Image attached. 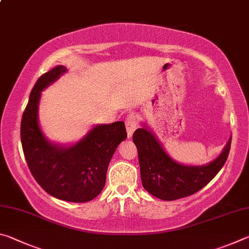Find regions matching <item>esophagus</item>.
Masks as SVG:
<instances>
[{
	"instance_id": "34e87169",
	"label": "esophagus",
	"mask_w": 249,
	"mask_h": 249,
	"mask_svg": "<svg viewBox=\"0 0 249 249\" xmlns=\"http://www.w3.org/2000/svg\"><path fill=\"white\" fill-rule=\"evenodd\" d=\"M125 125H126V132H127V137L130 138L133 136V133L135 132V129L137 128V119L134 114H130L127 116V119L125 121Z\"/></svg>"
}]
</instances>
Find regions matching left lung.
Masks as SVG:
<instances>
[{
  "label": "left lung",
  "mask_w": 249,
  "mask_h": 249,
  "mask_svg": "<svg viewBox=\"0 0 249 249\" xmlns=\"http://www.w3.org/2000/svg\"><path fill=\"white\" fill-rule=\"evenodd\" d=\"M231 137L222 153L202 166L183 165L171 157L146 123L135 130L133 142L138 150L141 178L147 192L158 199L172 201L191 196L205 187L224 166Z\"/></svg>",
  "instance_id": "1"
}]
</instances>
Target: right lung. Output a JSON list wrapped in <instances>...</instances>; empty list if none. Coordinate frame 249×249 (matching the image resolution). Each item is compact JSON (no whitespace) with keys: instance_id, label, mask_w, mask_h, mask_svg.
I'll use <instances>...</instances> for the list:
<instances>
[{"instance_id":"1","label":"right lung","mask_w":249,"mask_h":249,"mask_svg":"<svg viewBox=\"0 0 249 249\" xmlns=\"http://www.w3.org/2000/svg\"><path fill=\"white\" fill-rule=\"evenodd\" d=\"M67 71L59 65L37 80L23 113L20 140L29 170L40 187L59 200L83 203L103 190L108 163L127 134L124 122H114L93 126L81 140L69 145L45 136L38 120L41 92Z\"/></svg>"}]
</instances>
